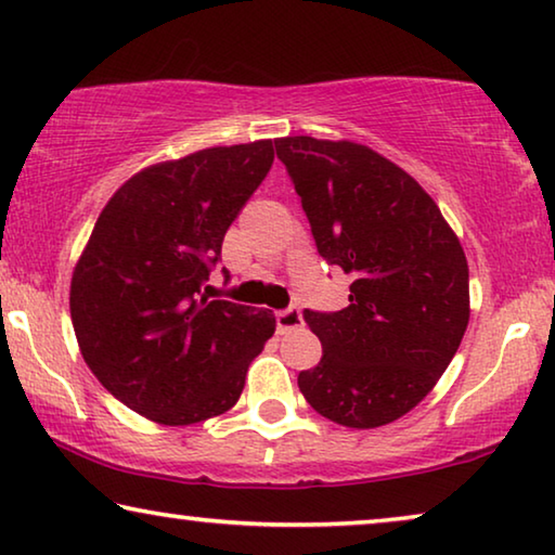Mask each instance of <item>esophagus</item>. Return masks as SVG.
Here are the masks:
<instances>
[{
    "mask_svg": "<svg viewBox=\"0 0 555 555\" xmlns=\"http://www.w3.org/2000/svg\"><path fill=\"white\" fill-rule=\"evenodd\" d=\"M275 322H278L280 335H285V332H289V330L302 327V314L297 307H287V310L275 312Z\"/></svg>",
    "mask_w": 555,
    "mask_h": 555,
    "instance_id": "1",
    "label": "esophagus"
}]
</instances>
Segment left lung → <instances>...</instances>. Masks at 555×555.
Here are the masks:
<instances>
[{"mask_svg": "<svg viewBox=\"0 0 555 555\" xmlns=\"http://www.w3.org/2000/svg\"><path fill=\"white\" fill-rule=\"evenodd\" d=\"M318 253L343 268L349 305L305 310L322 360L297 387L314 412L374 429L422 402L468 325V266L437 203L406 170L352 141H275Z\"/></svg>", "mask_w": 555, "mask_h": 555, "instance_id": "obj_1", "label": "left lung"}]
</instances>
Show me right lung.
<instances>
[{"instance_id":"1","label":"right lung","mask_w":555,"mask_h":555,"mask_svg":"<svg viewBox=\"0 0 555 555\" xmlns=\"http://www.w3.org/2000/svg\"><path fill=\"white\" fill-rule=\"evenodd\" d=\"M272 158V141H253L143 168L111 195L76 262L69 307L83 362L151 422L228 412L275 332L270 310L203 295Z\"/></svg>"}]
</instances>
